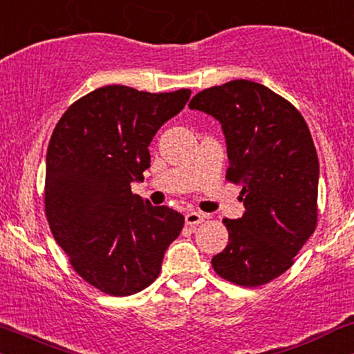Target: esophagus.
<instances>
[{"label":"esophagus","instance_id":"obj_1","mask_svg":"<svg viewBox=\"0 0 354 354\" xmlns=\"http://www.w3.org/2000/svg\"><path fill=\"white\" fill-rule=\"evenodd\" d=\"M185 221H186V225H189V226H197L204 221V215L199 214V212H189V214H186Z\"/></svg>","mask_w":354,"mask_h":354}]
</instances>
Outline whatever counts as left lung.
Segmentation results:
<instances>
[{
  "label": "left lung",
  "instance_id": "left-lung-1",
  "mask_svg": "<svg viewBox=\"0 0 354 354\" xmlns=\"http://www.w3.org/2000/svg\"><path fill=\"white\" fill-rule=\"evenodd\" d=\"M191 110L220 121L230 167L241 186V218H225L228 246L212 259L221 279L266 285L295 263L317 226L319 158L304 118L262 84L236 79L192 97Z\"/></svg>",
  "mask_w": 354,
  "mask_h": 354
}]
</instances>
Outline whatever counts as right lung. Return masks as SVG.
I'll use <instances>...</instances> for the list:
<instances>
[{
	"instance_id": "right-lung-1",
	"label": "right lung",
	"mask_w": 354,
	"mask_h": 354,
	"mask_svg": "<svg viewBox=\"0 0 354 354\" xmlns=\"http://www.w3.org/2000/svg\"><path fill=\"white\" fill-rule=\"evenodd\" d=\"M189 88L105 86L59 118L46 152L45 214L81 279L111 296L139 293L162 270L185 216L131 191L150 167L149 145L189 100Z\"/></svg>"
}]
</instances>
